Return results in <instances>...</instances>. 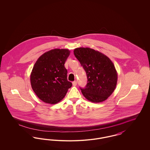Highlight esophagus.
Returning <instances> with one entry per match:
<instances>
[{"mask_svg":"<svg viewBox=\"0 0 150 150\" xmlns=\"http://www.w3.org/2000/svg\"><path fill=\"white\" fill-rule=\"evenodd\" d=\"M76 85H77V82L76 81L72 82V86H76Z\"/></svg>","mask_w":150,"mask_h":150,"instance_id":"esophagus-1","label":"esophagus"}]
</instances>
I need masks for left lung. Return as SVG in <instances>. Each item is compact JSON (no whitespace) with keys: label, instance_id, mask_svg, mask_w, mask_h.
<instances>
[{"label":"left lung","instance_id":"left-lung-1","mask_svg":"<svg viewBox=\"0 0 150 150\" xmlns=\"http://www.w3.org/2000/svg\"><path fill=\"white\" fill-rule=\"evenodd\" d=\"M74 55L86 71L87 84L81 89L86 99L94 103L107 100L114 92L117 72L111 60L105 54L90 48H77Z\"/></svg>","mask_w":150,"mask_h":150}]
</instances>
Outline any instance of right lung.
<instances>
[{
  "label": "right lung",
  "mask_w": 150,
  "mask_h": 150,
  "mask_svg": "<svg viewBox=\"0 0 150 150\" xmlns=\"http://www.w3.org/2000/svg\"><path fill=\"white\" fill-rule=\"evenodd\" d=\"M70 54L67 49H53L44 53L36 61L30 83L34 93L44 102L56 104L71 87L64 65Z\"/></svg>",
  "instance_id": "right-lung-1"
}]
</instances>
